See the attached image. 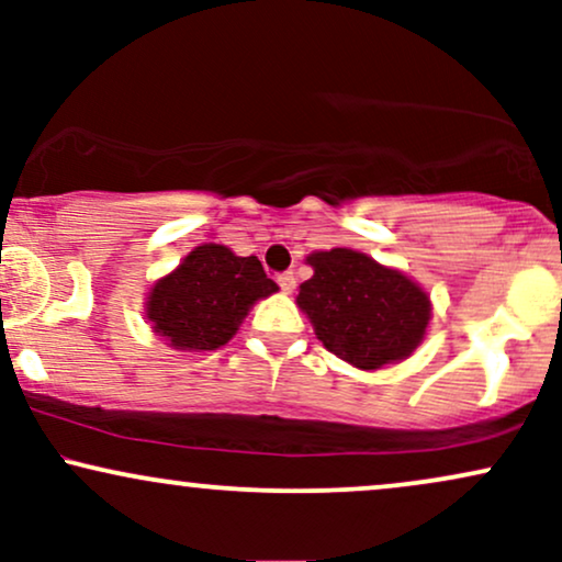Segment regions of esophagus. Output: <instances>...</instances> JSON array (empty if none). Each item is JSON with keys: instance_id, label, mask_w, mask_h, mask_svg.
I'll list each match as a JSON object with an SVG mask.
<instances>
[{"instance_id": "obj_1", "label": "esophagus", "mask_w": 562, "mask_h": 562, "mask_svg": "<svg viewBox=\"0 0 562 562\" xmlns=\"http://www.w3.org/2000/svg\"><path fill=\"white\" fill-rule=\"evenodd\" d=\"M277 282H280L282 293H293V288H295V274H293V272H282L280 277H277Z\"/></svg>"}]
</instances>
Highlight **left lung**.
Segmentation results:
<instances>
[{"mask_svg": "<svg viewBox=\"0 0 562 562\" xmlns=\"http://www.w3.org/2000/svg\"><path fill=\"white\" fill-rule=\"evenodd\" d=\"M306 261L314 274L301 282L295 301L335 357L380 370L423 344L430 299L404 272L351 248L317 250Z\"/></svg>", "mask_w": 562, "mask_h": 562, "instance_id": "8db88e82", "label": "left lung"}]
</instances>
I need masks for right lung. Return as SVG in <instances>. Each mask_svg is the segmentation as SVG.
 <instances>
[{
	"label": "right lung",
	"mask_w": 562,
	"mask_h": 562,
	"mask_svg": "<svg viewBox=\"0 0 562 562\" xmlns=\"http://www.w3.org/2000/svg\"><path fill=\"white\" fill-rule=\"evenodd\" d=\"M272 293L277 282L256 256L203 243L153 285L145 314L153 330L179 351H216L229 344L250 306Z\"/></svg>",
	"instance_id": "1"
}]
</instances>
